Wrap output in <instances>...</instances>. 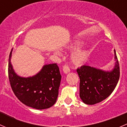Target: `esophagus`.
<instances>
[{"label":"esophagus","instance_id":"esophagus-1","mask_svg":"<svg viewBox=\"0 0 127 127\" xmlns=\"http://www.w3.org/2000/svg\"><path fill=\"white\" fill-rule=\"evenodd\" d=\"M63 71L64 73L67 74V73L70 72V69L67 65H64L63 67Z\"/></svg>","mask_w":127,"mask_h":127}]
</instances>
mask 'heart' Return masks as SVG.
<instances>
[{
    "instance_id": "1",
    "label": "heart",
    "mask_w": 127,
    "mask_h": 127,
    "mask_svg": "<svg viewBox=\"0 0 127 127\" xmlns=\"http://www.w3.org/2000/svg\"><path fill=\"white\" fill-rule=\"evenodd\" d=\"M80 45L79 43H75L69 47L70 48H75ZM58 55L59 53H57ZM88 51L86 49H78L73 52L71 55V60L73 63L77 66H80L86 62L88 57Z\"/></svg>"
}]
</instances>
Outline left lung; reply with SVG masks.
<instances>
[{"mask_svg":"<svg viewBox=\"0 0 127 127\" xmlns=\"http://www.w3.org/2000/svg\"><path fill=\"white\" fill-rule=\"evenodd\" d=\"M114 67L104 71L90 66H81L77 69L80 78V97L87 104H95L107 98L116 88L120 77V67L114 50Z\"/></svg>","mask_w":127,"mask_h":127,"instance_id":"8db88e82","label":"left lung"}]
</instances>
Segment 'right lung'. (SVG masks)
Segmentation results:
<instances>
[{
	"label": "right lung",
	"instance_id": "add662e5",
	"mask_svg": "<svg viewBox=\"0 0 127 127\" xmlns=\"http://www.w3.org/2000/svg\"><path fill=\"white\" fill-rule=\"evenodd\" d=\"M8 60V78L11 89L18 99L26 106L36 109L52 107L58 96L61 75L56 63L44 65L36 75L29 77L18 75Z\"/></svg>",
	"mask_w": 127,
	"mask_h": 127
}]
</instances>
